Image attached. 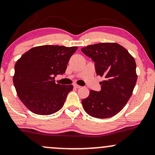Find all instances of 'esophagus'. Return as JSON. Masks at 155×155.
Here are the masks:
<instances>
[{
    "label": "esophagus",
    "mask_w": 155,
    "mask_h": 155,
    "mask_svg": "<svg viewBox=\"0 0 155 155\" xmlns=\"http://www.w3.org/2000/svg\"><path fill=\"white\" fill-rule=\"evenodd\" d=\"M74 87H75L76 89H79V88H81V86L78 85V84H74Z\"/></svg>",
    "instance_id": "1"
}]
</instances>
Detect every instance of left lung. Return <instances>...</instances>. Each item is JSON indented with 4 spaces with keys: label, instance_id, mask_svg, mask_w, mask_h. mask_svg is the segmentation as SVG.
Segmentation results:
<instances>
[{
    "label": "left lung",
    "instance_id": "1",
    "mask_svg": "<svg viewBox=\"0 0 155 155\" xmlns=\"http://www.w3.org/2000/svg\"><path fill=\"white\" fill-rule=\"evenodd\" d=\"M94 61L96 73L104 76L101 91H90L82 99L83 107L90 116L99 119L114 117L124 108L132 94L137 75L134 58L117 43H100L81 48Z\"/></svg>",
    "mask_w": 155,
    "mask_h": 155
}]
</instances>
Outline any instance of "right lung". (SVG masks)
Wrapping results in <instances>:
<instances>
[{"mask_svg":"<svg viewBox=\"0 0 155 155\" xmlns=\"http://www.w3.org/2000/svg\"><path fill=\"white\" fill-rule=\"evenodd\" d=\"M77 47L36 46L21 56L15 64L13 81L17 94L33 113L52 114L62 108L72 85L55 82V76L65 73Z\"/></svg>","mask_w":155,"mask_h":155,"instance_id":"1","label":"right lung"}]
</instances>
